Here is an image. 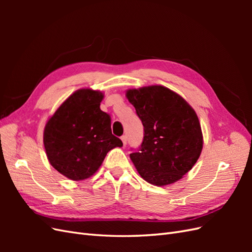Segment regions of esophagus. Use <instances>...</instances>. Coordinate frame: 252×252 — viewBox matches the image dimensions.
<instances>
[{"mask_svg":"<svg viewBox=\"0 0 252 252\" xmlns=\"http://www.w3.org/2000/svg\"><path fill=\"white\" fill-rule=\"evenodd\" d=\"M121 140H122V142H123L124 146H126V144H127V136H126V135H122V136H121Z\"/></svg>","mask_w":252,"mask_h":252,"instance_id":"esophagus-1","label":"esophagus"}]
</instances>
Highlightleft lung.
I'll list each match as a JSON object with an SVG mask.
<instances>
[{"label": "left lung", "mask_w": 252, "mask_h": 252, "mask_svg": "<svg viewBox=\"0 0 252 252\" xmlns=\"http://www.w3.org/2000/svg\"><path fill=\"white\" fill-rule=\"evenodd\" d=\"M144 126V138L130 158L141 177L165 186L179 181L196 163L203 148L195 111L178 94L164 86L127 91Z\"/></svg>", "instance_id": "left-lung-1"}]
</instances>
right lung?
I'll return each instance as SVG.
<instances>
[{
    "instance_id": "obj_1",
    "label": "right lung",
    "mask_w": 252,
    "mask_h": 252,
    "mask_svg": "<svg viewBox=\"0 0 252 252\" xmlns=\"http://www.w3.org/2000/svg\"><path fill=\"white\" fill-rule=\"evenodd\" d=\"M103 94L80 89L60 106L44 129L49 163L73 181L91 177L114 147L123 143L111 132V119L101 110Z\"/></svg>"
}]
</instances>
